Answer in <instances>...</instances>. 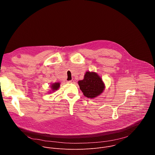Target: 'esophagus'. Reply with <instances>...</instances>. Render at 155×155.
<instances>
[{
  "label": "esophagus",
  "instance_id": "1",
  "mask_svg": "<svg viewBox=\"0 0 155 155\" xmlns=\"http://www.w3.org/2000/svg\"><path fill=\"white\" fill-rule=\"evenodd\" d=\"M74 82V80H71L68 81V83H73Z\"/></svg>",
  "mask_w": 155,
  "mask_h": 155
}]
</instances>
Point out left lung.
I'll use <instances>...</instances> for the list:
<instances>
[{
	"instance_id": "8db88e82",
	"label": "left lung",
	"mask_w": 155,
	"mask_h": 155,
	"mask_svg": "<svg viewBox=\"0 0 155 155\" xmlns=\"http://www.w3.org/2000/svg\"><path fill=\"white\" fill-rule=\"evenodd\" d=\"M78 83L83 95L91 99L100 96L105 88L102 79L94 72H86L84 78L78 81Z\"/></svg>"
}]
</instances>
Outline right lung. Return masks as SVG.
Here are the masks:
<instances>
[{
    "instance_id": "1",
    "label": "right lung",
    "mask_w": 155,
    "mask_h": 155,
    "mask_svg": "<svg viewBox=\"0 0 155 155\" xmlns=\"http://www.w3.org/2000/svg\"><path fill=\"white\" fill-rule=\"evenodd\" d=\"M60 83L57 82V83H52L51 85H50V87H51V91H50L48 93H51L53 92H54L55 91L58 90L59 89V87H60Z\"/></svg>"
}]
</instances>
